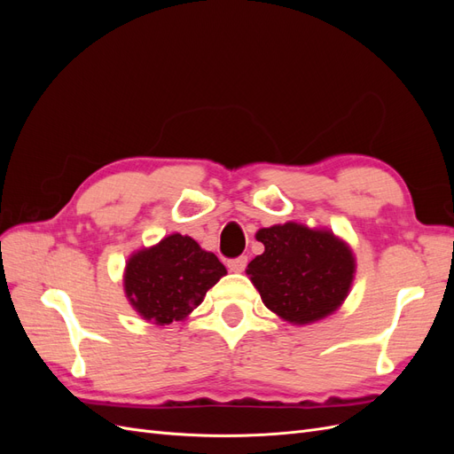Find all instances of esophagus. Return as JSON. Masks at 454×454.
Segmentation results:
<instances>
[{
    "label": "esophagus",
    "instance_id": "obj_1",
    "mask_svg": "<svg viewBox=\"0 0 454 454\" xmlns=\"http://www.w3.org/2000/svg\"><path fill=\"white\" fill-rule=\"evenodd\" d=\"M246 265H248V257H246V255H240V257L227 261V267H229L231 272H242L246 269Z\"/></svg>",
    "mask_w": 454,
    "mask_h": 454
}]
</instances>
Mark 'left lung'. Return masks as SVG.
<instances>
[{"instance_id": "obj_1", "label": "left lung", "mask_w": 454, "mask_h": 454, "mask_svg": "<svg viewBox=\"0 0 454 454\" xmlns=\"http://www.w3.org/2000/svg\"><path fill=\"white\" fill-rule=\"evenodd\" d=\"M265 252L246 274L267 309L282 320L305 325L333 314L347 299L356 272L350 246L327 229L295 222L259 229Z\"/></svg>"}]
</instances>
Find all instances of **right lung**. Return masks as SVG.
Segmentation results:
<instances>
[{
    "instance_id": "add662e5",
    "label": "right lung",
    "mask_w": 454,
    "mask_h": 454,
    "mask_svg": "<svg viewBox=\"0 0 454 454\" xmlns=\"http://www.w3.org/2000/svg\"><path fill=\"white\" fill-rule=\"evenodd\" d=\"M227 274L212 252L180 232L129 257L125 294L144 320L157 325L185 320L210 287Z\"/></svg>"
}]
</instances>
